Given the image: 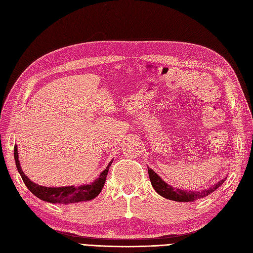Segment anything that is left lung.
<instances>
[{
  "label": "left lung",
  "instance_id": "8db88e82",
  "mask_svg": "<svg viewBox=\"0 0 253 253\" xmlns=\"http://www.w3.org/2000/svg\"><path fill=\"white\" fill-rule=\"evenodd\" d=\"M148 172H149V177H150L152 186L155 189L156 192L159 195H162L163 197L168 198V200H171V201H175V202H193L195 200H198V198L208 196L209 194L214 192L216 189H218L226 180V178L221 179L218 182H216V185L212 186L208 190L201 191V192H198V191H196V192H193V191H189V192H187V191L172 188L171 186L168 185V183H166L162 178H160L154 171L150 169V168H148Z\"/></svg>",
  "mask_w": 253,
  "mask_h": 253
}]
</instances>
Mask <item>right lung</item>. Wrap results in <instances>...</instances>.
<instances>
[{
    "mask_svg": "<svg viewBox=\"0 0 253 253\" xmlns=\"http://www.w3.org/2000/svg\"><path fill=\"white\" fill-rule=\"evenodd\" d=\"M14 160H16L17 169L21 175V177L24 181L25 186L28 188V190L37 197H39L40 200L48 202L51 204H77L80 202H85L95 198L99 193L101 192V190L104 186L106 175L109 172V168L111 166L112 162L106 167V169L101 172L99 178L96 179L91 185L81 186L78 188L75 187H61V188H49V187H42L37 185V183L33 182L22 171L19 156H18V148L17 145L14 147Z\"/></svg>",
    "mask_w": 253,
    "mask_h": 253,
    "instance_id": "1",
    "label": "right lung"
}]
</instances>
